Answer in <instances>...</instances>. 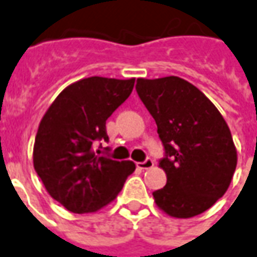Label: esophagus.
<instances>
[{
  "label": "esophagus",
  "mask_w": 257,
  "mask_h": 257,
  "mask_svg": "<svg viewBox=\"0 0 257 257\" xmlns=\"http://www.w3.org/2000/svg\"><path fill=\"white\" fill-rule=\"evenodd\" d=\"M136 166H138V168H141V170H149V168H152L154 166V161L152 159H146L145 161H142V163H138Z\"/></svg>",
  "instance_id": "34e87169"
}]
</instances>
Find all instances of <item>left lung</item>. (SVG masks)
<instances>
[{"label": "left lung", "mask_w": 257, "mask_h": 257, "mask_svg": "<svg viewBox=\"0 0 257 257\" xmlns=\"http://www.w3.org/2000/svg\"><path fill=\"white\" fill-rule=\"evenodd\" d=\"M136 91L157 123L167 184L153 192L168 216L189 218L227 192L236 150L225 119L202 91L178 76L138 79Z\"/></svg>", "instance_id": "8db88e82"}]
</instances>
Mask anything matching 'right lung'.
I'll return each instance as SVG.
<instances>
[{
    "mask_svg": "<svg viewBox=\"0 0 257 257\" xmlns=\"http://www.w3.org/2000/svg\"><path fill=\"white\" fill-rule=\"evenodd\" d=\"M134 85L135 79H82L61 91L43 116L33 164L50 196L66 210L83 214L107 206L135 171L132 161L94 152L96 142H108L105 121Z\"/></svg>",
    "mask_w": 257,
    "mask_h": 257,
    "instance_id": "1",
    "label": "right lung"
}]
</instances>
